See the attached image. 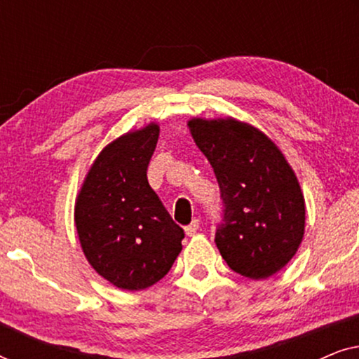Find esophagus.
I'll return each mask as SVG.
<instances>
[{"mask_svg":"<svg viewBox=\"0 0 359 359\" xmlns=\"http://www.w3.org/2000/svg\"><path fill=\"white\" fill-rule=\"evenodd\" d=\"M198 230H199V220L194 219L193 222H191L188 227L184 229V232H186V235H188V237H193V235L198 232Z\"/></svg>","mask_w":359,"mask_h":359,"instance_id":"esophagus-1","label":"esophagus"}]
</instances>
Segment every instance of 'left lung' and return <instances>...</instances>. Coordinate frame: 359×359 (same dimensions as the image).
Segmentation results:
<instances>
[{
    "instance_id": "1",
    "label": "left lung",
    "mask_w": 359,
    "mask_h": 359,
    "mask_svg": "<svg viewBox=\"0 0 359 359\" xmlns=\"http://www.w3.org/2000/svg\"><path fill=\"white\" fill-rule=\"evenodd\" d=\"M188 127L220 188L225 208L215 233L220 255L245 278L273 276L291 262L306 230V199L292 166L248 122L193 117Z\"/></svg>"
}]
</instances>
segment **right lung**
Segmentation results:
<instances>
[{"mask_svg": "<svg viewBox=\"0 0 359 359\" xmlns=\"http://www.w3.org/2000/svg\"><path fill=\"white\" fill-rule=\"evenodd\" d=\"M160 126L129 130L100 151L76 194L75 227L85 258L112 286L142 291L173 266L184 232L147 180Z\"/></svg>", "mask_w": 359, "mask_h": 359, "instance_id": "1", "label": "right lung"}]
</instances>
